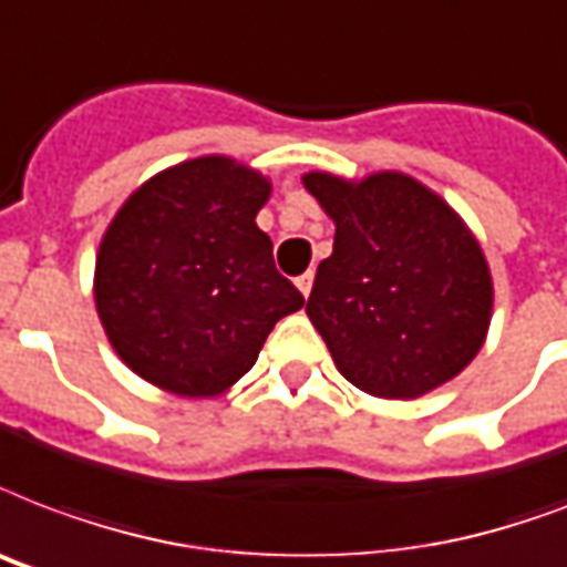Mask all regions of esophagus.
Listing matches in <instances>:
<instances>
[{
	"mask_svg": "<svg viewBox=\"0 0 567 567\" xmlns=\"http://www.w3.org/2000/svg\"><path fill=\"white\" fill-rule=\"evenodd\" d=\"M312 282H315L312 270H309V274H302L300 279H297V288H300L302 297H309V291H312Z\"/></svg>",
	"mask_w": 567,
	"mask_h": 567,
	"instance_id": "34e87169",
	"label": "esophagus"
}]
</instances>
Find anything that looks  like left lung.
<instances>
[{
    "instance_id": "1",
    "label": "left lung",
    "mask_w": 567,
    "mask_h": 567,
    "mask_svg": "<svg viewBox=\"0 0 567 567\" xmlns=\"http://www.w3.org/2000/svg\"><path fill=\"white\" fill-rule=\"evenodd\" d=\"M302 187L336 223L306 315L344 380L378 399H419L457 378L494 312L491 267L464 219L404 172H309Z\"/></svg>"
}]
</instances>
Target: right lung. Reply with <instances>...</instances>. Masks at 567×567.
Listing matches in <instances>:
<instances>
[{"label":"right lung","mask_w":567,"mask_h":567,"mask_svg":"<svg viewBox=\"0 0 567 567\" xmlns=\"http://www.w3.org/2000/svg\"><path fill=\"white\" fill-rule=\"evenodd\" d=\"M270 181L223 154L157 172L112 216L94 306L124 365L181 399H214L252 369L302 293L255 226Z\"/></svg>","instance_id":"right-lung-1"}]
</instances>
